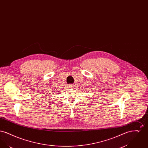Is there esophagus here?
Returning a JSON list of instances; mask_svg holds the SVG:
<instances>
[{
  "instance_id": "1",
  "label": "esophagus",
  "mask_w": 148,
  "mask_h": 148,
  "mask_svg": "<svg viewBox=\"0 0 148 148\" xmlns=\"http://www.w3.org/2000/svg\"><path fill=\"white\" fill-rule=\"evenodd\" d=\"M68 86H69V88H74V85L73 84H70L68 85Z\"/></svg>"
}]
</instances>
